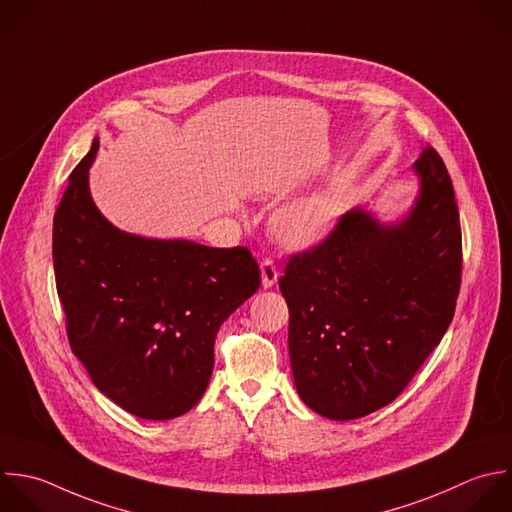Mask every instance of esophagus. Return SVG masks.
Wrapping results in <instances>:
<instances>
[{"mask_svg":"<svg viewBox=\"0 0 512 512\" xmlns=\"http://www.w3.org/2000/svg\"><path fill=\"white\" fill-rule=\"evenodd\" d=\"M277 277H279V271H277L275 263L271 259H263L261 261V285L265 289H269L277 283Z\"/></svg>","mask_w":512,"mask_h":512,"instance_id":"1","label":"esophagus"}]
</instances>
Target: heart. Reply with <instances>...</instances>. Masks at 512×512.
<instances>
[{"label": "heart", "mask_w": 512, "mask_h": 512, "mask_svg": "<svg viewBox=\"0 0 512 512\" xmlns=\"http://www.w3.org/2000/svg\"><path fill=\"white\" fill-rule=\"evenodd\" d=\"M339 217V195L333 191H319L279 209L273 227L285 245L305 249L321 243L335 229Z\"/></svg>", "instance_id": "1"}]
</instances>
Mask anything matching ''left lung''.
Instances as JSON below:
<instances>
[{
    "instance_id": "1",
    "label": "left lung",
    "mask_w": 512,
    "mask_h": 512,
    "mask_svg": "<svg viewBox=\"0 0 512 512\" xmlns=\"http://www.w3.org/2000/svg\"><path fill=\"white\" fill-rule=\"evenodd\" d=\"M419 193L395 223L347 211L279 279L303 403L351 421L393 403L447 333L461 287V221L433 147L413 163Z\"/></svg>"
}]
</instances>
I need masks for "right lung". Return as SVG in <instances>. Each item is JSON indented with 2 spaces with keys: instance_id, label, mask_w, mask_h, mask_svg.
Here are the masks:
<instances>
[{
  "instance_id": "obj_1",
  "label": "right lung",
  "mask_w": 512,
  "mask_h": 512,
  "mask_svg": "<svg viewBox=\"0 0 512 512\" xmlns=\"http://www.w3.org/2000/svg\"><path fill=\"white\" fill-rule=\"evenodd\" d=\"M97 149L95 137L53 217L69 345L107 399L139 419L169 421L203 397L217 331L259 289V265L245 247L117 229L91 199Z\"/></svg>"
}]
</instances>
